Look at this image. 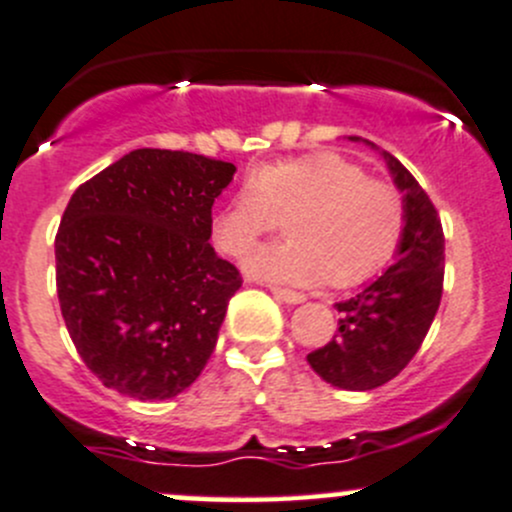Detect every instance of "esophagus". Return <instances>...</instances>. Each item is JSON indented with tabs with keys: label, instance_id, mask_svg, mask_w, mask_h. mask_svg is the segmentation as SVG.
I'll use <instances>...</instances> for the list:
<instances>
[{
	"label": "esophagus",
	"instance_id": "obj_1",
	"mask_svg": "<svg viewBox=\"0 0 512 512\" xmlns=\"http://www.w3.org/2000/svg\"><path fill=\"white\" fill-rule=\"evenodd\" d=\"M272 294H275V297L285 304H302L304 302V294L292 292V289H285V287H272Z\"/></svg>",
	"mask_w": 512,
	"mask_h": 512
}]
</instances>
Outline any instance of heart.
I'll return each mask as SVG.
<instances>
[{"mask_svg": "<svg viewBox=\"0 0 512 512\" xmlns=\"http://www.w3.org/2000/svg\"><path fill=\"white\" fill-rule=\"evenodd\" d=\"M287 215L285 242L245 260L250 275L287 285L352 287L394 257L404 237L406 208L394 185L374 180L337 153H312L265 163L247 175L213 218V240L242 257Z\"/></svg>", "mask_w": 512, "mask_h": 512, "instance_id": "b5f03b06", "label": "heart"}]
</instances>
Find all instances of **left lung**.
I'll return each mask as SVG.
<instances>
[{"label": "left lung", "instance_id": "obj_1", "mask_svg": "<svg viewBox=\"0 0 512 512\" xmlns=\"http://www.w3.org/2000/svg\"><path fill=\"white\" fill-rule=\"evenodd\" d=\"M381 156L404 193L406 225L396 262L352 299L334 304L342 312L339 334L307 354L327 384L347 391L376 389L406 369L431 329L443 292L446 247L436 208L399 160L386 151Z\"/></svg>", "mask_w": 512, "mask_h": 512}]
</instances>
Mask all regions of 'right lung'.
I'll return each mask as SVG.
<instances>
[{
	"mask_svg": "<svg viewBox=\"0 0 512 512\" xmlns=\"http://www.w3.org/2000/svg\"><path fill=\"white\" fill-rule=\"evenodd\" d=\"M232 175L225 160L138 148L71 195L56 292L76 352L108 389L173 399L208 364L242 285L208 242Z\"/></svg>",
	"mask_w": 512,
	"mask_h": 512,
	"instance_id": "add662e5",
	"label": "right lung"
}]
</instances>
